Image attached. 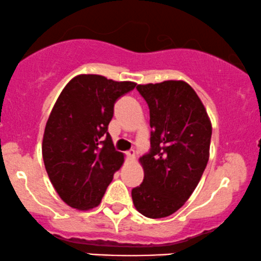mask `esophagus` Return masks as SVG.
<instances>
[{
    "label": "esophagus",
    "instance_id": "esophagus-1",
    "mask_svg": "<svg viewBox=\"0 0 261 261\" xmlns=\"http://www.w3.org/2000/svg\"><path fill=\"white\" fill-rule=\"evenodd\" d=\"M126 156H127L130 160H134L135 158H136V153H135L134 149H130L128 151H126Z\"/></svg>",
    "mask_w": 261,
    "mask_h": 261
}]
</instances>
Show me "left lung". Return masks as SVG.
Segmentation results:
<instances>
[{
	"label": "left lung",
	"instance_id": "obj_1",
	"mask_svg": "<svg viewBox=\"0 0 261 261\" xmlns=\"http://www.w3.org/2000/svg\"><path fill=\"white\" fill-rule=\"evenodd\" d=\"M150 115V150L140 158L144 178L131 196L136 210L164 218L186 203L210 158L212 124L200 97L183 81L137 85Z\"/></svg>",
	"mask_w": 261,
	"mask_h": 261
}]
</instances>
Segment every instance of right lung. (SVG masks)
<instances>
[{
  "instance_id": "right-lung-1",
  "label": "right lung",
  "mask_w": 261,
  "mask_h": 261,
  "mask_svg": "<svg viewBox=\"0 0 261 261\" xmlns=\"http://www.w3.org/2000/svg\"><path fill=\"white\" fill-rule=\"evenodd\" d=\"M136 87L98 74L68 82L49 115L42 155L49 179L61 200L87 211L100 204L124 154L114 149L108 124L118 98Z\"/></svg>"
}]
</instances>
